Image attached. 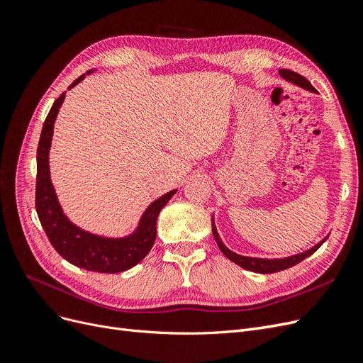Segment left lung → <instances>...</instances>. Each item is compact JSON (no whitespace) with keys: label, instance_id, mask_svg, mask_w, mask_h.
Masks as SVG:
<instances>
[{"label":"left lung","instance_id":"8db88e82","mask_svg":"<svg viewBox=\"0 0 363 363\" xmlns=\"http://www.w3.org/2000/svg\"><path fill=\"white\" fill-rule=\"evenodd\" d=\"M280 74L283 79H286L288 82H292L295 84H298L301 87H304V89L307 91H312L315 92V87L311 84V82L306 79V77L296 74L291 69H280ZM212 230H213V238L216 240V244L219 247V250H221L224 252V256L227 259H230L232 262H235L236 265L242 267L248 271H255V272H260V274H272V272H279V271H283V269H288L294 265H296V263H300L301 260H304L306 257H309L311 255H313V252L320 248L324 240H321L320 244L315 245L313 248L307 250L304 252H301V255H296V256H292V257H286V259H256V257H245V256H239L236 255V252L230 251L224 244L221 238H219L216 228H215V224H213V219H212Z\"/></svg>","mask_w":363,"mask_h":363}]
</instances>
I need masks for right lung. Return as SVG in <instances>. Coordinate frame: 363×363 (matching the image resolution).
<instances>
[{
    "label": "right lung",
    "instance_id": "add662e5",
    "mask_svg": "<svg viewBox=\"0 0 363 363\" xmlns=\"http://www.w3.org/2000/svg\"><path fill=\"white\" fill-rule=\"evenodd\" d=\"M91 72V71H89ZM87 72V74H89ZM84 75H80L71 86L80 83ZM65 100L62 94L54 101L45 123L42 127V133L38 145V175H36V212L39 221L45 230L51 245L59 255L72 265L95 272L116 274L123 272L144 259L156 240V223L162 208L171 196L177 192L174 189L160 196L159 200L151 203L145 213L142 215L136 232L123 239H107L86 233L84 230L74 225L69 219L63 215L60 204L57 201L56 192L50 180L48 152L52 138L54 121L59 113V108Z\"/></svg>",
    "mask_w": 363,
    "mask_h": 363
}]
</instances>
